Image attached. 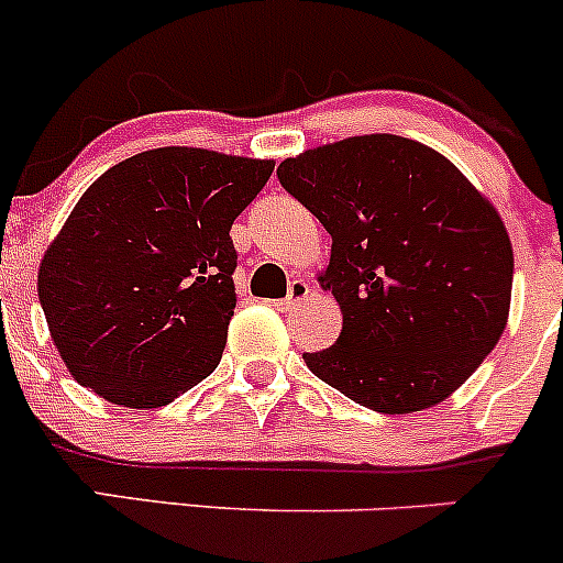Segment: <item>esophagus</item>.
<instances>
[{
  "instance_id": "1",
  "label": "esophagus",
  "mask_w": 563,
  "mask_h": 563,
  "mask_svg": "<svg viewBox=\"0 0 563 563\" xmlns=\"http://www.w3.org/2000/svg\"><path fill=\"white\" fill-rule=\"evenodd\" d=\"M310 294H313V286H310L305 277H294L291 283H288V297L283 299V302H277V308H294L297 302H302V299H308Z\"/></svg>"
}]
</instances>
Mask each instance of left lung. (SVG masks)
<instances>
[{
	"label": "left lung",
	"instance_id": "obj_1",
	"mask_svg": "<svg viewBox=\"0 0 563 563\" xmlns=\"http://www.w3.org/2000/svg\"><path fill=\"white\" fill-rule=\"evenodd\" d=\"M277 176L332 236L318 283L343 329L305 354L310 371L382 413L446 400L507 327L515 258L496 207L444 155L389 133L316 146Z\"/></svg>",
	"mask_w": 563,
	"mask_h": 563
}]
</instances>
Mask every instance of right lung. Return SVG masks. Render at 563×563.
<instances>
[{"instance_id":"1","label":"right lung","mask_w":563,"mask_h":563,"mask_svg":"<svg viewBox=\"0 0 563 563\" xmlns=\"http://www.w3.org/2000/svg\"><path fill=\"white\" fill-rule=\"evenodd\" d=\"M272 168L163 146L87 187L37 272L51 340L78 384L161 408L218 367L236 308L229 231Z\"/></svg>"}]
</instances>
